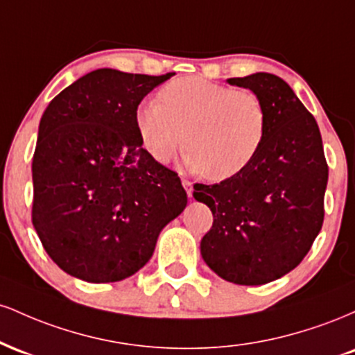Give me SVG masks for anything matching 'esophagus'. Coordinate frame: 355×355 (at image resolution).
I'll list each match as a JSON object with an SVG mask.
<instances>
[{
    "mask_svg": "<svg viewBox=\"0 0 355 355\" xmlns=\"http://www.w3.org/2000/svg\"><path fill=\"white\" fill-rule=\"evenodd\" d=\"M182 185L185 187V190H187V193H189V197H191V191H193V183H191L190 180H183Z\"/></svg>",
    "mask_w": 355,
    "mask_h": 355,
    "instance_id": "1",
    "label": "esophagus"
}]
</instances>
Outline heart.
Segmentation results:
<instances>
[{
	"instance_id": "heart-1",
	"label": "heart",
	"mask_w": 355,
	"mask_h": 355,
	"mask_svg": "<svg viewBox=\"0 0 355 355\" xmlns=\"http://www.w3.org/2000/svg\"><path fill=\"white\" fill-rule=\"evenodd\" d=\"M158 100L137 108L135 126L145 150L160 164L187 144V165L222 182L248 168L262 148L267 110L250 89L183 76L166 83Z\"/></svg>"
}]
</instances>
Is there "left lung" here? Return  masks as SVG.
Masks as SVG:
<instances>
[{
	"instance_id": "1",
	"label": "left lung",
	"mask_w": 355,
	"mask_h": 355,
	"mask_svg": "<svg viewBox=\"0 0 355 355\" xmlns=\"http://www.w3.org/2000/svg\"><path fill=\"white\" fill-rule=\"evenodd\" d=\"M267 110V135L248 168L215 185L197 183L195 200L210 207L203 260L222 279L262 285L302 262L324 223L329 166L315 118L272 73L229 78Z\"/></svg>"
}]
</instances>
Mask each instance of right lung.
I'll return each mask as SVG.
<instances>
[{"label":"right lung","instance_id":"obj_1","mask_svg":"<svg viewBox=\"0 0 355 355\" xmlns=\"http://www.w3.org/2000/svg\"><path fill=\"white\" fill-rule=\"evenodd\" d=\"M170 76L100 68L44 110L31 222L53 262L76 279L103 284L133 275L187 207L178 173L153 160L135 126L138 105Z\"/></svg>","mask_w":355,"mask_h":355}]
</instances>
